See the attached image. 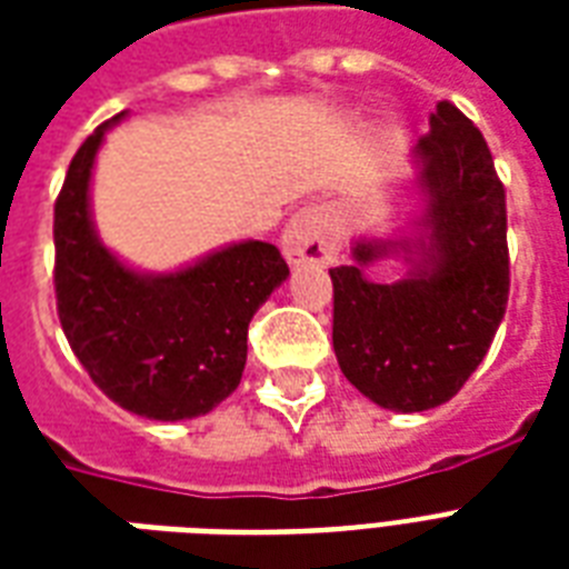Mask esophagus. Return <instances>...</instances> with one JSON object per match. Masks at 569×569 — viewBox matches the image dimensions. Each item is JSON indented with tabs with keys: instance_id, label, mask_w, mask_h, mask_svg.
<instances>
[{
	"instance_id": "esophagus-1",
	"label": "esophagus",
	"mask_w": 569,
	"mask_h": 569,
	"mask_svg": "<svg viewBox=\"0 0 569 569\" xmlns=\"http://www.w3.org/2000/svg\"><path fill=\"white\" fill-rule=\"evenodd\" d=\"M283 257L292 266H328L337 257V232L325 206H303L283 230Z\"/></svg>"
}]
</instances>
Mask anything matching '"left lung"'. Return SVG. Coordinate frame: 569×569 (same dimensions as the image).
<instances>
[{
	"mask_svg": "<svg viewBox=\"0 0 569 569\" xmlns=\"http://www.w3.org/2000/svg\"><path fill=\"white\" fill-rule=\"evenodd\" d=\"M413 162L425 194L419 239H360L351 266L330 268L339 369L398 413L458 396L485 360L511 289L505 186L476 123L437 102ZM398 247L411 274L398 284L366 281L362 268Z\"/></svg>",
	"mask_w": 569,
	"mask_h": 569,
	"instance_id": "left-lung-1",
	"label": "left lung"
}]
</instances>
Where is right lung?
<instances>
[{
    "mask_svg": "<svg viewBox=\"0 0 569 569\" xmlns=\"http://www.w3.org/2000/svg\"><path fill=\"white\" fill-rule=\"evenodd\" d=\"M106 120L76 150L56 200V301L84 372L129 413L194 419L239 387L248 325L289 277L268 241H239L171 274H141L100 241L91 221V171Z\"/></svg>",
    "mask_w": 569,
    "mask_h": 569,
    "instance_id": "obj_1",
    "label": "right lung"
}]
</instances>
